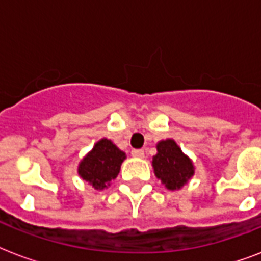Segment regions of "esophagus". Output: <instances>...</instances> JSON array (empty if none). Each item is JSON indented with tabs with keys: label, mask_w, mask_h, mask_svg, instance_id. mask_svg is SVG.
Instances as JSON below:
<instances>
[{
	"label": "esophagus",
	"mask_w": 261,
	"mask_h": 261,
	"mask_svg": "<svg viewBox=\"0 0 261 261\" xmlns=\"http://www.w3.org/2000/svg\"><path fill=\"white\" fill-rule=\"evenodd\" d=\"M131 155L133 157H138V159H143L145 157V151L142 149H134V150H131Z\"/></svg>",
	"instance_id": "1"
}]
</instances>
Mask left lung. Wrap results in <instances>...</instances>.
I'll return each instance as SVG.
<instances>
[{"mask_svg": "<svg viewBox=\"0 0 261 261\" xmlns=\"http://www.w3.org/2000/svg\"><path fill=\"white\" fill-rule=\"evenodd\" d=\"M153 169L157 178L168 190H180L195 173L194 164L173 139L157 143V154L153 157Z\"/></svg>", "mask_w": 261, "mask_h": 261, "instance_id": "1", "label": "left lung"}]
</instances>
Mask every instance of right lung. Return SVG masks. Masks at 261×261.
<instances>
[{"label":"right lung","instance_id":"add662e5","mask_svg":"<svg viewBox=\"0 0 261 261\" xmlns=\"http://www.w3.org/2000/svg\"><path fill=\"white\" fill-rule=\"evenodd\" d=\"M126 160V153L107 138L94 143L79 165L80 177L88 181L94 190L108 188L111 181L116 178L120 165Z\"/></svg>","mask_w":261,"mask_h":261}]
</instances>
